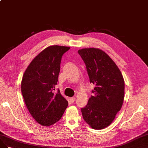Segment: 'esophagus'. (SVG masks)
<instances>
[{"label":"esophagus","mask_w":148,"mask_h":148,"mask_svg":"<svg viewBox=\"0 0 148 148\" xmlns=\"http://www.w3.org/2000/svg\"><path fill=\"white\" fill-rule=\"evenodd\" d=\"M70 100L72 102H75V97H71V98L70 99Z\"/></svg>","instance_id":"34e87169"}]
</instances>
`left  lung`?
Wrapping results in <instances>:
<instances>
[{
	"label": "left lung",
	"mask_w": 148,
	"mask_h": 148,
	"mask_svg": "<svg viewBox=\"0 0 148 148\" xmlns=\"http://www.w3.org/2000/svg\"><path fill=\"white\" fill-rule=\"evenodd\" d=\"M78 53L85 63L90 82L95 86L93 95L81 108L84 120L90 127L101 130L115 119L124 99L125 82L119 67L103 51L84 48Z\"/></svg>",
	"instance_id": "8db88e82"
}]
</instances>
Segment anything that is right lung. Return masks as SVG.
<instances>
[{
  "mask_svg": "<svg viewBox=\"0 0 148 148\" xmlns=\"http://www.w3.org/2000/svg\"><path fill=\"white\" fill-rule=\"evenodd\" d=\"M69 49L57 45L46 48L31 62L23 75L21 90L25 103L41 125L50 126L61 120L68 105L59 88L54 90L62 56Z\"/></svg>",
  "mask_w": 148,
  "mask_h": 148,
  "instance_id": "add662e5",
  "label": "right lung"
}]
</instances>
